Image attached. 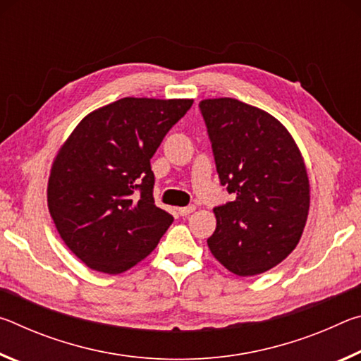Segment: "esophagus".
<instances>
[{"mask_svg":"<svg viewBox=\"0 0 361 361\" xmlns=\"http://www.w3.org/2000/svg\"><path fill=\"white\" fill-rule=\"evenodd\" d=\"M194 210H195V205H188V207H181V209H178V213L181 216H188V215H191Z\"/></svg>","mask_w":361,"mask_h":361,"instance_id":"1","label":"esophagus"}]
</instances>
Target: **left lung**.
I'll list each match as a JSON object with an SVG mask.
<instances>
[{
    "instance_id": "1",
    "label": "left lung",
    "mask_w": 361,
    "mask_h": 361,
    "mask_svg": "<svg viewBox=\"0 0 361 361\" xmlns=\"http://www.w3.org/2000/svg\"><path fill=\"white\" fill-rule=\"evenodd\" d=\"M219 183L232 202L213 209V256L235 276L266 272L295 247L309 213V178L288 130L271 114L235 99L199 103Z\"/></svg>"
}]
</instances>
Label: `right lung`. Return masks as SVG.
I'll return each mask as SVG.
<instances>
[{"label": "right lung", "instance_id": "1", "mask_svg": "<svg viewBox=\"0 0 361 361\" xmlns=\"http://www.w3.org/2000/svg\"><path fill=\"white\" fill-rule=\"evenodd\" d=\"M192 100L126 97L79 122L54 161L47 205L85 266L121 274L146 258L173 216L154 205L151 157Z\"/></svg>", "mask_w": 361, "mask_h": 361}]
</instances>
